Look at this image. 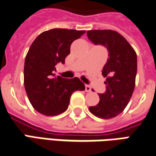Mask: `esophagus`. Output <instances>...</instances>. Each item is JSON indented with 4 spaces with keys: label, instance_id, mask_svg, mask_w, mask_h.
<instances>
[{
    "label": "esophagus",
    "instance_id": "34e87169",
    "mask_svg": "<svg viewBox=\"0 0 156 156\" xmlns=\"http://www.w3.org/2000/svg\"><path fill=\"white\" fill-rule=\"evenodd\" d=\"M85 91L86 92H91V87L89 85H85Z\"/></svg>",
    "mask_w": 156,
    "mask_h": 156
}]
</instances>
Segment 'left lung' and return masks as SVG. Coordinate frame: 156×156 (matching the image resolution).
I'll use <instances>...</instances> for the list:
<instances>
[{"instance_id": "obj_1", "label": "left lung", "mask_w": 156, "mask_h": 156, "mask_svg": "<svg viewBox=\"0 0 156 156\" xmlns=\"http://www.w3.org/2000/svg\"><path fill=\"white\" fill-rule=\"evenodd\" d=\"M88 38L95 45L107 48L108 58L102 74L106 77V90L98 94L99 103L89 111L101 119H111L121 114L130 99L135 85L137 56L123 36L112 30H92Z\"/></svg>"}]
</instances>
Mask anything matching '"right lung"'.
Masks as SVG:
<instances>
[{
    "instance_id": "add662e5",
    "label": "right lung",
    "mask_w": 156,
    "mask_h": 156,
    "mask_svg": "<svg viewBox=\"0 0 156 156\" xmlns=\"http://www.w3.org/2000/svg\"><path fill=\"white\" fill-rule=\"evenodd\" d=\"M85 31L55 28L42 32L29 48L24 65V86L32 107L44 115H57L68 108L74 91H83L78 78L54 77L56 65L65 63L73 41Z\"/></svg>"
}]
</instances>
